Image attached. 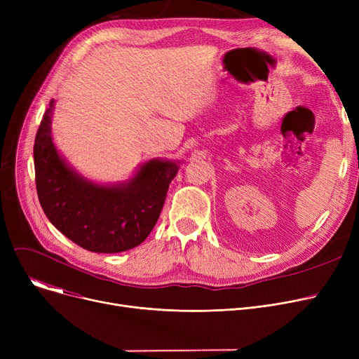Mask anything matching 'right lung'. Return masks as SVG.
<instances>
[{
	"label": "right lung",
	"instance_id": "1",
	"mask_svg": "<svg viewBox=\"0 0 359 359\" xmlns=\"http://www.w3.org/2000/svg\"><path fill=\"white\" fill-rule=\"evenodd\" d=\"M50 100L33 147L37 196L49 221L65 237L94 253L134 249L160 217L179 163L149 160L125 183L102 186L74 172L56 151Z\"/></svg>",
	"mask_w": 359,
	"mask_h": 359
}]
</instances>
